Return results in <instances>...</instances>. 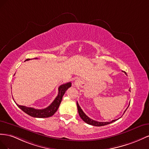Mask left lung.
<instances>
[{
	"label": "left lung",
	"mask_w": 149,
	"mask_h": 149,
	"mask_svg": "<svg viewBox=\"0 0 149 149\" xmlns=\"http://www.w3.org/2000/svg\"><path fill=\"white\" fill-rule=\"evenodd\" d=\"M125 74H126V73H125ZM129 91L130 92V89H129ZM77 109H78L79 114V116H80V118H81L85 122H86L87 124H89V125H92L97 126V127L104 126V125H105L111 124V123H112V122H115V121H116L117 120L119 119V118H120H120H117V119L113 120L110 121V122H97V121H95V120H93L91 119V118H89L88 116H86V113H85L83 112V110H82V109L80 108V107L79 106V105L77 102ZM128 107H127V108H128ZM127 109H126V110H127ZM126 110H125L124 113H123V114H124L125 112L126 111Z\"/></svg>",
	"instance_id": "left-lung-1"
}]
</instances>
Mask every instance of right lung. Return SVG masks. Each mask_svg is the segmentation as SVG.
<instances>
[{
    "label": "right lung",
    "instance_id": "1",
    "mask_svg": "<svg viewBox=\"0 0 149 149\" xmlns=\"http://www.w3.org/2000/svg\"><path fill=\"white\" fill-rule=\"evenodd\" d=\"M30 58H27L25 61H29ZM71 82H68L64 84H62L58 87V93L56 97V98L52 102L49 107H47L44 109H36L32 107H27L25 106L20 105L17 104L16 105L24 111L25 113L28 114L29 116L36 117V118H47L52 116L53 115L57 112V109H58L59 105H60L62 97L64 95L65 91L68 88L71 87ZM15 102V101H14Z\"/></svg>",
    "mask_w": 149,
    "mask_h": 149
}]
</instances>
